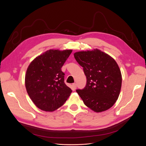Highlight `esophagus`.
Listing matches in <instances>:
<instances>
[{
	"mask_svg": "<svg viewBox=\"0 0 146 146\" xmlns=\"http://www.w3.org/2000/svg\"><path fill=\"white\" fill-rule=\"evenodd\" d=\"M72 87H73V88H74V90H76V88H77L76 84V83H73V84H72Z\"/></svg>",
	"mask_w": 146,
	"mask_h": 146,
	"instance_id": "1",
	"label": "esophagus"
}]
</instances>
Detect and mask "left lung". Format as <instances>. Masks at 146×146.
<instances>
[{
	"mask_svg": "<svg viewBox=\"0 0 146 146\" xmlns=\"http://www.w3.org/2000/svg\"><path fill=\"white\" fill-rule=\"evenodd\" d=\"M74 55L87 79L86 86L76 90L84 104L97 113L111 108L119 98L122 85L121 70L116 61L98 48L77 52Z\"/></svg>",
	"mask_w": 146,
	"mask_h": 146,
	"instance_id": "left-lung-1",
	"label": "left lung"
}]
</instances>
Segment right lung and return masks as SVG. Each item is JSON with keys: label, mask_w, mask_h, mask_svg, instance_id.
Wrapping results in <instances>:
<instances>
[{"label": "right lung", "mask_w": 146, "mask_h": 146, "mask_svg": "<svg viewBox=\"0 0 146 146\" xmlns=\"http://www.w3.org/2000/svg\"><path fill=\"white\" fill-rule=\"evenodd\" d=\"M72 50H47L29 64L25 77L26 90L36 107L54 111L67 100L72 90L64 83L61 71Z\"/></svg>", "instance_id": "1"}]
</instances>
